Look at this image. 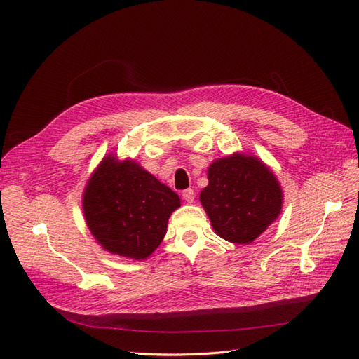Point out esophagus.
Returning <instances> with one entry per match:
<instances>
[{"label": "esophagus", "instance_id": "esophagus-1", "mask_svg": "<svg viewBox=\"0 0 359 359\" xmlns=\"http://www.w3.org/2000/svg\"><path fill=\"white\" fill-rule=\"evenodd\" d=\"M181 194H182V199L186 201V202H189V203H191L194 201V191H193V189L182 190Z\"/></svg>", "mask_w": 359, "mask_h": 359}]
</instances>
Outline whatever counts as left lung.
<instances>
[{
	"instance_id": "left-lung-1",
	"label": "left lung",
	"mask_w": 359,
	"mask_h": 359,
	"mask_svg": "<svg viewBox=\"0 0 359 359\" xmlns=\"http://www.w3.org/2000/svg\"><path fill=\"white\" fill-rule=\"evenodd\" d=\"M201 203L215 233L248 244L273 223L281 210V189L273 172L255 157L235 154L214 161Z\"/></svg>"
}]
</instances>
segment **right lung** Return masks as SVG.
<instances>
[{"instance_id":"obj_1","label":"right lung","mask_w":359,"mask_h":359,"mask_svg":"<svg viewBox=\"0 0 359 359\" xmlns=\"http://www.w3.org/2000/svg\"><path fill=\"white\" fill-rule=\"evenodd\" d=\"M180 198L135 161L106 157L83 193L86 224L111 253L145 259L166 235Z\"/></svg>"}]
</instances>
